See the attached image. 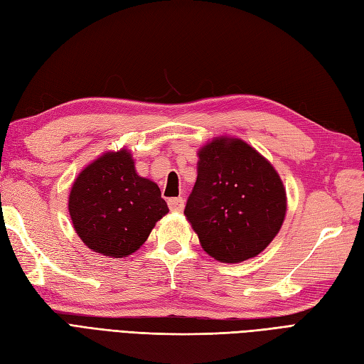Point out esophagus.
Here are the masks:
<instances>
[{
  "instance_id": "esophagus-1",
  "label": "esophagus",
  "mask_w": 364,
  "mask_h": 364,
  "mask_svg": "<svg viewBox=\"0 0 364 364\" xmlns=\"http://www.w3.org/2000/svg\"><path fill=\"white\" fill-rule=\"evenodd\" d=\"M185 202L182 198H171L168 199V207H170L171 211H182L183 210Z\"/></svg>"
}]
</instances>
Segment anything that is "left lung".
Wrapping results in <instances>:
<instances>
[{
  "label": "left lung",
  "instance_id": "8db88e82",
  "mask_svg": "<svg viewBox=\"0 0 364 364\" xmlns=\"http://www.w3.org/2000/svg\"><path fill=\"white\" fill-rule=\"evenodd\" d=\"M198 154V179L183 213L202 249L220 262L255 258L284 223L279 174L241 139H215Z\"/></svg>",
  "mask_w": 364,
  "mask_h": 364
}]
</instances>
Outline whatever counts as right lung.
<instances>
[{
  "mask_svg": "<svg viewBox=\"0 0 364 364\" xmlns=\"http://www.w3.org/2000/svg\"><path fill=\"white\" fill-rule=\"evenodd\" d=\"M168 213L157 185L136 173L127 149L105 153L77 176L69 215L91 250L127 258L140 249Z\"/></svg>",
  "mask_w": 364,
  "mask_h": 364,
  "instance_id": "obj_1",
  "label": "right lung"
}]
</instances>
